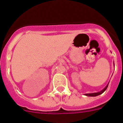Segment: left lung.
Masks as SVG:
<instances>
[{"mask_svg":"<svg viewBox=\"0 0 123 123\" xmlns=\"http://www.w3.org/2000/svg\"><path fill=\"white\" fill-rule=\"evenodd\" d=\"M108 84L107 85V86H106L103 89V90H102V91H99V92H95V93H91V94H85V95H86V96H88V97H95V96H97V95H100V94H103V93L104 92V91H105L106 90H107V87H108Z\"/></svg>","mask_w":123,"mask_h":123,"instance_id":"obj_1","label":"left lung"}]
</instances>
